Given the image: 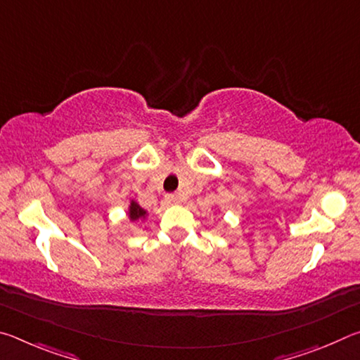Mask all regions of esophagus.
Segmentation results:
<instances>
[{"mask_svg": "<svg viewBox=\"0 0 360 360\" xmlns=\"http://www.w3.org/2000/svg\"><path fill=\"white\" fill-rule=\"evenodd\" d=\"M165 200H167V203H169V205H178V203H181V195L169 193V195H167Z\"/></svg>", "mask_w": 360, "mask_h": 360, "instance_id": "1", "label": "esophagus"}]
</instances>
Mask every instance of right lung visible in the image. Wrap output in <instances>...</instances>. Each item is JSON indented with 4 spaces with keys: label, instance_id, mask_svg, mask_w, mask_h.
Listing matches in <instances>:
<instances>
[{
    "label": "right lung",
    "instance_id": "1",
    "mask_svg": "<svg viewBox=\"0 0 360 360\" xmlns=\"http://www.w3.org/2000/svg\"><path fill=\"white\" fill-rule=\"evenodd\" d=\"M148 216H149L148 210L141 208L136 200L131 198L129 202V208H127V217H129V221L130 222H136V221L144 222L146 219H148Z\"/></svg>",
    "mask_w": 360,
    "mask_h": 360
}]
</instances>
